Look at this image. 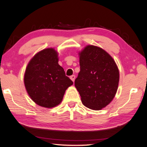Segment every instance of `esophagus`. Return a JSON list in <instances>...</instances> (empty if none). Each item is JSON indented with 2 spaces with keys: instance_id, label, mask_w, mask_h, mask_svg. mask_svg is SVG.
I'll return each instance as SVG.
<instances>
[{
  "instance_id": "1",
  "label": "esophagus",
  "mask_w": 147,
  "mask_h": 147,
  "mask_svg": "<svg viewBox=\"0 0 147 147\" xmlns=\"http://www.w3.org/2000/svg\"><path fill=\"white\" fill-rule=\"evenodd\" d=\"M70 78L71 79V80L73 81V82H74V80H75V76H74V75H72V76H70Z\"/></svg>"
}]
</instances>
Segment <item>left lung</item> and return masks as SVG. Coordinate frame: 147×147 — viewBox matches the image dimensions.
I'll use <instances>...</instances> for the list:
<instances>
[{"instance_id": "obj_1", "label": "left lung", "mask_w": 147, "mask_h": 147, "mask_svg": "<svg viewBox=\"0 0 147 147\" xmlns=\"http://www.w3.org/2000/svg\"><path fill=\"white\" fill-rule=\"evenodd\" d=\"M78 54L80 71L74 86L84 106L100 110L112 101L117 91L118 67L112 57L98 47L88 45Z\"/></svg>"}]
</instances>
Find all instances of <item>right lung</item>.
Instances as JSON below:
<instances>
[{"mask_svg": "<svg viewBox=\"0 0 147 147\" xmlns=\"http://www.w3.org/2000/svg\"><path fill=\"white\" fill-rule=\"evenodd\" d=\"M24 82L32 100L47 108L60 104L66 89L73 84L58 64V53L53 48L42 50L30 59Z\"/></svg>", "mask_w": 147, "mask_h": 147, "instance_id": "1", "label": "right lung"}]
</instances>
